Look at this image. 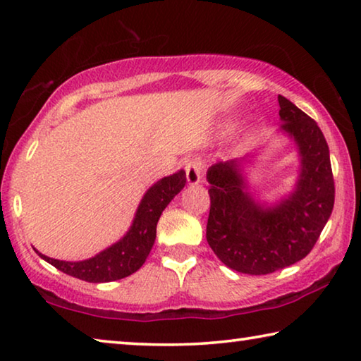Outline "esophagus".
I'll use <instances>...</instances> for the list:
<instances>
[{
  "label": "esophagus",
  "instance_id": "1",
  "mask_svg": "<svg viewBox=\"0 0 361 361\" xmlns=\"http://www.w3.org/2000/svg\"><path fill=\"white\" fill-rule=\"evenodd\" d=\"M205 164L200 159H192L186 164V180L189 185H197L202 180Z\"/></svg>",
  "mask_w": 361,
  "mask_h": 361
}]
</instances>
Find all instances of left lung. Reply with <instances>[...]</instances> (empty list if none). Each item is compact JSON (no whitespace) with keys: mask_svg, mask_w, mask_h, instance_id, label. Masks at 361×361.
<instances>
[{"mask_svg":"<svg viewBox=\"0 0 361 361\" xmlns=\"http://www.w3.org/2000/svg\"><path fill=\"white\" fill-rule=\"evenodd\" d=\"M280 130L295 138L301 172L295 191L276 207H262L247 191L240 162L213 164L207 242L237 272L266 276L310 253L333 212L334 180L329 149L317 122L279 95Z\"/></svg>","mask_w":361,"mask_h":361,"instance_id":"obj_1","label":"left lung"}]
</instances>
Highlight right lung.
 I'll list each match as a JSON object with an SVG mask.
<instances>
[{
  "label": "right lung",
  "instance_id": "1",
  "mask_svg": "<svg viewBox=\"0 0 361 361\" xmlns=\"http://www.w3.org/2000/svg\"><path fill=\"white\" fill-rule=\"evenodd\" d=\"M186 185V172L180 170L166 178L159 180L146 191L138 205L133 223L127 234L94 258L70 262L49 258L38 253L49 264L71 277L85 280L90 283L113 282L137 272L148 258L156 240V226L162 212L176 194Z\"/></svg>",
  "mask_w": 361,
  "mask_h": 361
}]
</instances>
